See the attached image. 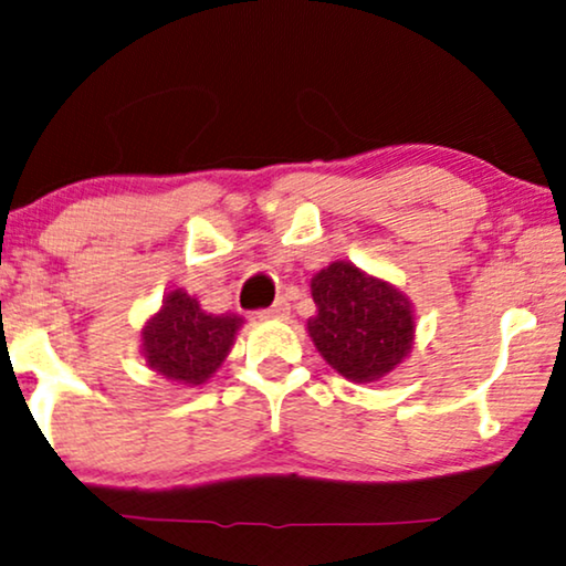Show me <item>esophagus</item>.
I'll return each instance as SVG.
<instances>
[{"mask_svg": "<svg viewBox=\"0 0 566 566\" xmlns=\"http://www.w3.org/2000/svg\"><path fill=\"white\" fill-rule=\"evenodd\" d=\"M287 315H290V303H287V300H284V297H276L274 305L263 311V318H276V321H282V318H287Z\"/></svg>", "mask_w": 566, "mask_h": 566, "instance_id": "1", "label": "esophagus"}]
</instances>
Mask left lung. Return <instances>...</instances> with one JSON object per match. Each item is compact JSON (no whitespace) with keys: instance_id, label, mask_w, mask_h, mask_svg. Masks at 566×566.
Masks as SVG:
<instances>
[{"instance_id":"left-lung-1","label":"left lung","mask_w":566,"mask_h":566,"mask_svg":"<svg viewBox=\"0 0 566 566\" xmlns=\"http://www.w3.org/2000/svg\"><path fill=\"white\" fill-rule=\"evenodd\" d=\"M311 292L318 313L307 321V334L346 380H380L409 357L413 311L394 284L349 261H334L313 276Z\"/></svg>"}]
</instances>
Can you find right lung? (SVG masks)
<instances>
[{"label": "right lung", "instance_id": "right-lung-1", "mask_svg": "<svg viewBox=\"0 0 566 566\" xmlns=\"http://www.w3.org/2000/svg\"><path fill=\"white\" fill-rule=\"evenodd\" d=\"M240 326V315L201 311L199 300L176 287L142 328V354L147 367L170 382L201 386L228 357Z\"/></svg>", "mask_w": 566, "mask_h": 566}]
</instances>
